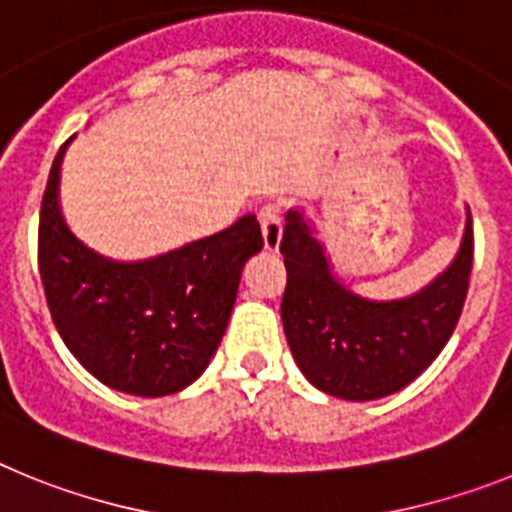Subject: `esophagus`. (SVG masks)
Listing matches in <instances>:
<instances>
[{"label":"esophagus","instance_id":"34e87169","mask_svg":"<svg viewBox=\"0 0 512 512\" xmlns=\"http://www.w3.org/2000/svg\"><path fill=\"white\" fill-rule=\"evenodd\" d=\"M257 221H260L265 252H278V247H281V234H283L281 213H278V208H275L273 203H268V206L257 213Z\"/></svg>","mask_w":512,"mask_h":512}]
</instances>
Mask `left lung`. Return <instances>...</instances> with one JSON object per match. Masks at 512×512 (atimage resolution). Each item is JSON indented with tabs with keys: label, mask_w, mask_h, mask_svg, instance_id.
I'll list each match as a JSON object with an SVG mask.
<instances>
[{
	"label": "left lung",
	"mask_w": 512,
	"mask_h": 512,
	"mask_svg": "<svg viewBox=\"0 0 512 512\" xmlns=\"http://www.w3.org/2000/svg\"><path fill=\"white\" fill-rule=\"evenodd\" d=\"M281 255L288 273L283 330L301 373L330 397L371 402L415 381L456 330L474 257L471 213L466 206L451 265L404 299H366L345 286L301 208L286 213Z\"/></svg>",
	"instance_id": "8db88e82"
}]
</instances>
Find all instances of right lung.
Here are the masks:
<instances>
[{"instance_id": "add662e5", "label": "right lung", "mask_w": 512, "mask_h": 512, "mask_svg": "<svg viewBox=\"0 0 512 512\" xmlns=\"http://www.w3.org/2000/svg\"><path fill=\"white\" fill-rule=\"evenodd\" d=\"M66 141L53 159L38 226V265L53 324L105 386L167 397L208 368L237 301L244 262L262 250L255 213L146 260H113L69 229L59 201Z\"/></svg>"}]
</instances>
